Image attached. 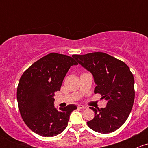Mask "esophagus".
<instances>
[{"label": "esophagus", "instance_id": "1", "mask_svg": "<svg viewBox=\"0 0 148 148\" xmlns=\"http://www.w3.org/2000/svg\"><path fill=\"white\" fill-rule=\"evenodd\" d=\"M77 107H78L79 109H86L87 108V107H86V106H84V105H82V104H79V105L77 106Z\"/></svg>", "mask_w": 148, "mask_h": 148}]
</instances>
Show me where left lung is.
Wrapping results in <instances>:
<instances>
[{
  "mask_svg": "<svg viewBox=\"0 0 148 148\" xmlns=\"http://www.w3.org/2000/svg\"><path fill=\"white\" fill-rule=\"evenodd\" d=\"M73 57L90 71L97 86L95 94L107 100L104 108L95 109V117L87 122L94 131L107 134L117 130L130 114L135 100L134 77L128 66L103 52H93Z\"/></svg>",
  "mask_w": 148,
  "mask_h": 148,
  "instance_id": "8db88e82",
  "label": "left lung"
}]
</instances>
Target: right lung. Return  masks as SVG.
<instances>
[{"label": "right lung", "instance_id": "1", "mask_svg": "<svg viewBox=\"0 0 148 148\" xmlns=\"http://www.w3.org/2000/svg\"><path fill=\"white\" fill-rule=\"evenodd\" d=\"M78 63L71 56L51 53L34 62L23 72L17 87L21 116L29 129L43 137H53L67 127L74 104L56 110L54 93L59 91L71 66Z\"/></svg>", "mask_w": 148, "mask_h": 148}]
</instances>
